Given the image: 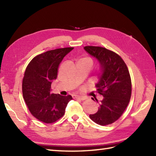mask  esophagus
<instances>
[{
	"label": "esophagus",
	"instance_id": "esophagus-1",
	"mask_svg": "<svg viewBox=\"0 0 156 156\" xmlns=\"http://www.w3.org/2000/svg\"><path fill=\"white\" fill-rule=\"evenodd\" d=\"M73 98L78 99V100H80V101H84L86 99V97H80V96H76V95L74 96Z\"/></svg>",
	"mask_w": 156,
	"mask_h": 156
}]
</instances>
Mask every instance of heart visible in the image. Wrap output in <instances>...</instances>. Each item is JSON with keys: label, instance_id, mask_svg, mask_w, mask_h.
<instances>
[{"label": "heart", "instance_id": "b5f03b06", "mask_svg": "<svg viewBox=\"0 0 156 156\" xmlns=\"http://www.w3.org/2000/svg\"><path fill=\"white\" fill-rule=\"evenodd\" d=\"M78 62H85V63H87L89 65L91 66V67L92 66H93L94 64V62L92 60V59L90 57H84V58H82L80 59H79Z\"/></svg>", "mask_w": 156, "mask_h": 156}]
</instances>
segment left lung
I'll return each mask as SVG.
<instances>
[{
    "label": "left lung",
    "instance_id": "obj_1",
    "mask_svg": "<svg viewBox=\"0 0 156 156\" xmlns=\"http://www.w3.org/2000/svg\"><path fill=\"white\" fill-rule=\"evenodd\" d=\"M84 49L100 62L102 74L97 92L103 96L97 112L90 115L100 125L112 124L121 117L131 96V80L127 65L115 52L98 46H85Z\"/></svg>",
    "mask_w": 156,
    "mask_h": 156
}]
</instances>
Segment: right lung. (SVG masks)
<instances>
[{
    "instance_id": "1",
    "label": "right lung",
    "mask_w": 156,
    "mask_h": 156,
    "mask_svg": "<svg viewBox=\"0 0 156 156\" xmlns=\"http://www.w3.org/2000/svg\"><path fill=\"white\" fill-rule=\"evenodd\" d=\"M74 49H53L36 55L26 68L22 82L23 97L31 114L45 123H53L64 116L72 97L51 93L63 58Z\"/></svg>"
}]
</instances>
